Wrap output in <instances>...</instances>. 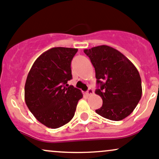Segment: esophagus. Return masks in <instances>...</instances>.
<instances>
[{
	"label": "esophagus",
	"mask_w": 159,
	"mask_h": 159,
	"mask_svg": "<svg viewBox=\"0 0 159 159\" xmlns=\"http://www.w3.org/2000/svg\"><path fill=\"white\" fill-rule=\"evenodd\" d=\"M93 93H94L93 90L91 88H89V89L88 90H87V92H86V95H93Z\"/></svg>",
	"instance_id": "34e87169"
}]
</instances>
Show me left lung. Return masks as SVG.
I'll return each instance as SVG.
<instances>
[{
  "instance_id": "1",
  "label": "left lung",
  "mask_w": 159,
  "mask_h": 159,
  "mask_svg": "<svg viewBox=\"0 0 159 159\" xmlns=\"http://www.w3.org/2000/svg\"><path fill=\"white\" fill-rule=\"evenodd\" d=\"M95 70V94L103 101L95 112L118 121L134 111L142 96V83L136 66L122 53L107 45L85 49Z\"/></svg>"
}]
</instances>
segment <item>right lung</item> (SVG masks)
Wrapping results in <instances>:
<instances>
[{
    "label": "right lung",
    "instance_id": "1",
    "mask_svg": "<svg viewBox=\"0 0 159 159\" xmlns=\"http://www.w3.org/2000/svg\"><path fill=\"white\" fill-rule=\"evenodd\" d=\"M77 48L57 47L35 60L25 84V102L34 117L49 128L65 125L74 116L83 93L67 84Z\"/></svg>",
    "mask_w": 159,
    "mask_h": 159
}]
</instances>
